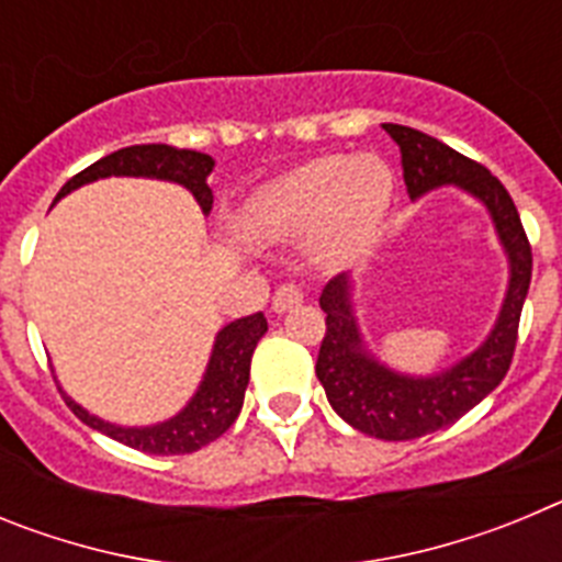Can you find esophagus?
I'll use <instances>...</instances> for the list:
<instances>
[{
	"mask_svg": "<svg viewBox=\"0 0 562 562\" xmlns=\"http://www.w3.org/2000/svg\"><path fill=\"white\" fill-rule=\"evenodd\" d=\"M301 304H304V292L292 284L278 286L276 295H272V312H276V315H284V312L295 310V306Z\"/></svg>",
	"mask_w": 562,
	"mask_h": 562,
	"instance_id": "1",
	"label": "esophagus"
}]
</instances>
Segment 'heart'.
<instances>
[{
	"instance_id": "heart-1",
	"label": "heart",
	"mask_w": 562,
	"mask_h": 562,
	"mask_svg": "<svg viewBox=\"0 0 562 562\" xmlns=\"http://www.w3.org/2000/svg\"><path fill=\"white\" fill-rule=\"evenodd\" d=\"M394 202V171L380 154H324L258 188L241 207L252 241L306 236L312 258L340 265L369 245Z\"/></svg>"
}]
</instances>
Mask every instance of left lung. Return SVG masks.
<instances>
[{
    "mask_svg": "<svg viewBox=\"0 0 562 562\" xmlns=\"http://www.w3.org/2000/svg\"><path fill=\"white\" fill-rule=\"evenodd\" d=\"M382 128L400 146L402 177L411 202L436 188H459L473 196L490 213L509 265L504 304L490 335L481 340L479 349L436 374H405L385 366L369 349L357 324L355 281L349 272L326 284L321 295L326 335L315 366L326 400L335 414L360 434L385 441H408L453 425L501 385L513 362L520 310L532 281V247L526 241L513 196L484 166L411 126L382 123Z\"/></svg>",
    "mask_w": 562,
    "mask_h": 562,
    "instance_id": "1",
    "label": "left lung"
}]
</instances>
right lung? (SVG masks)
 <instances>
[{
  "mask_svg": "<svg viewBox=\"0 0 562 562\" xmlns=\"http://www.w3.org/2000/svg\"><path fill=\"white\" fill-rule=\"evenodd\" d=\"M213 160L211 154L188 151V148H171L162 143H148V146H128L121 151H112L76 173L67 186L58 191L56 202L64 200L67 193L78 191L89 182L106 180V177H143V180H162L182 186L191 191L202 213H211L213 191L207 188ZM267 331V317L261 312L247 317H238L233 324L222 326L213 340L211 357H207L205 374L200 385L193 391L186 408H180L173 416L154 425H114V422L101 419V416L89 414L83 405H78L67 391L58 385L64 402L69 411L89 425L92 430H101L109 439L128 445L134 450L151 456H180L193 453V450L205 448L213 439H220L233 422L238 411L245 405V391L250 382V360L256 351L258 340ZM58 382V380H56Z\"/></svg>",
  "mask_w": 562,
  "mask_h": 562,
  "instance_id": "obj_1",
  "label": "right lung"
}]
</instances>
